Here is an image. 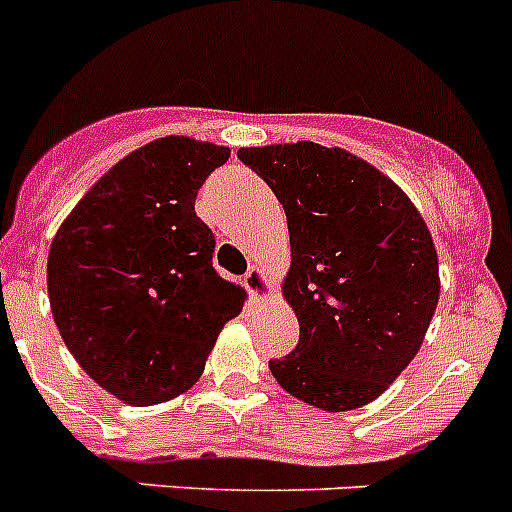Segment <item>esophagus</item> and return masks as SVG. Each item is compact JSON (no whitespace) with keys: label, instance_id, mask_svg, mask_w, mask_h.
<instances>
[{"label":"esophagus","instance_id":"1","mask_svg":"<svg viewBox=\"0 0 512 512\" xmlns=\"http://www.w3.org/2000/svg\"><path fill=\"white\" fill-rule=\"evenodd\" d=\"M243 285L251 292L253 300L272 298V282H269V277H266V272L261 266H251V269H248V274L243 277Z\"/></svg>","mask_w":512,"mask_h":512}]
</instances>
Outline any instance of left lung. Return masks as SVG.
<instances>
[{
  "label": "left lung",
  "instance_id": "obj_1",
  "mask_svg": "<svg viewBox=\"0 0 512 512\" xmlns=\"http://www.w3.org/2000/svg\"><path fill=\"white\" fill-rule=\"evenodd\" d=\"M290 230L282 295L300 342L269 370L323 412L370 404L419 352L440 298L438 251L412 199L368 160L316 142L240 147Z\"/></svg>",
  "mask_w": 512,
  "mask_h": 512
}]
</instances>
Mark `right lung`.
Instances as JSON below:
<instances>
[{
  "instance_id": "1",
  "label": "right lung",
  "mask_w": 512,
  "mask_h": 512,
  "mask_svg": "<svg viewBox=\"0 0 512 512\" xmlns=\"http://www.w3.org/2000/svg\"><path fill=\"white\" fill-rule=\"evenodd\" d=\"M230 147L160 137L87 189L48 248V303L67 349L131 406L189 391L246 290L214 272L196 191Z\"/></svg>"
}]
</instances>
